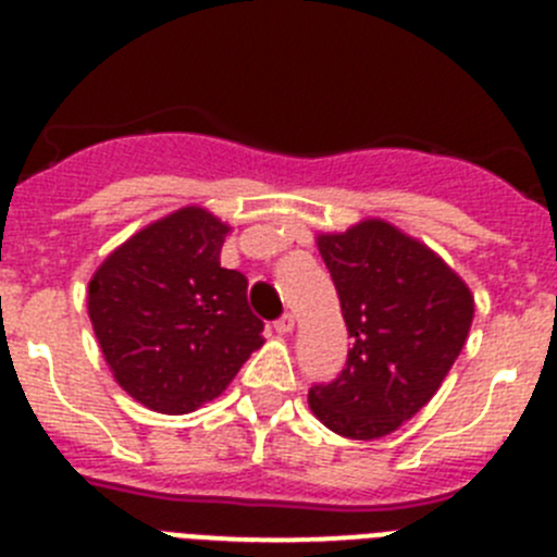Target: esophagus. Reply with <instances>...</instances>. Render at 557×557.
Listing matches in <instances>:
<instances>
[{"instance_id":"1","label":"esophagus","mask_w":557,"mask_h":557,"mask_svg":"<svg viewBox=\"0 0 557 557\" xmlns=\"http://www.w3.org/2000/svg\"><path fill=\"white\" fill-rule=\"evenodd\" d=\"M273 326H275V332H278V334H289L295 329V314H289V312L282 314V318L273 323Z\"/></svg>"}]
</instances>
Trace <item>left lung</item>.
I'll return each mask as SVG.
<instances>
[{"label":"left lung","mask_w":557,"mask_h":557,"mask_svg":"<svg viewBox=\"0 0 557 557\" xmlns=\"http://www.w3.org/2000/svg\"><path fill=\"white\" fill-rule=\"evenodd\" d=\"M354 346L334 382L309 391V410L332 432L376 441L410 421L460 357L474 295L421 239L366 218L314 236Z\"/></svg>","instance_id":"left-lung-1"}]
</instances>
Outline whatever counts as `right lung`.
<instances>
[{
  "label": "right lung",
  "mask_w": 557,
  "mask_h": 557,
  "mask_svg": "<svg viewBox=\"0 0 557 557\" xmlns=\"http://www.w3.org/2000/svg\"><path fill=\"white\" fill-rule=\"evenodd\" d=\"M228 231L203 206H184L111 250L88 282L102 357L116 385L147 410H198L262 348L248 278L220 264Z\"/></svg>",
  "instance_id": "add662e5"
}]
</instances>
